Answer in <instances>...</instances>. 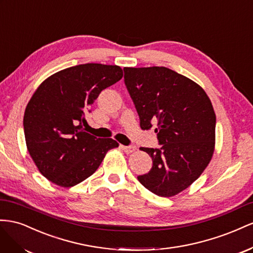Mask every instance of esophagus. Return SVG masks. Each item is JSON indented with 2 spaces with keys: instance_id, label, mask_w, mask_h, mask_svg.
Returning a JSON list of instances; mask_svg holds the SVG:
<instances>
[{
  "instance_id": "1",
  "label": "esophagus",
  "mask_w": 253,
  "mask_h": 253,
  "mask_svg": "<svg viewBox=\"0 0 253 253\" xmlns=\"http://www.w3.org/2000/svg\"><path fill=\"white\" fill-rule=\"evenodd\" d=\"M121 148L125 151L127 154H131L133 151H135L136 147L133 145H129V146H125V145H121Z\"/></svg>"
}]
</instances>
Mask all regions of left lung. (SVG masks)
Wrapping results in <instances>:
<instances>
[{
  "mask_svg": "<svg viewBox=\"0 0 253 253\" xmlns=\"http://www.w3.org/2000/svg\"><path fill=\"white\" fill-rule=\"evenodd\" d=\"M124 82L141 128L155 127L161 145L140 148L153 159V168L138 180L158 196H174L211 161L216 125L211 100L196 83L165 67L124 68Z\"/></svg>",
  "mask_w": 253,
  "mask_h": 253,
  "instance_id": "obj_1",
  "label": "left lung"
}]
</instances>
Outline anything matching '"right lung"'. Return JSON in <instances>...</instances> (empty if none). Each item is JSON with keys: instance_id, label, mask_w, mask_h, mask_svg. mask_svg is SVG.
Segmentation results:
<instances>
[{"instance_id": "1", "label": "right lung", "mask_w": 253, "mask_h": 253, "mask_svg": "<svg viewBox=\"0 0 253 253\" xmlns=\"http://www.w3.org/2000/svg\"><path fill=\"white\" fill-rule=\"evenodd\" d=\"M123 77L119 66L78 64L49 76L28 102L23 127L26 146L41 174L59 186L71 187L90 177L112 139L85 132L84 114L99 93Z\"/></svg>"}]
</instances>
